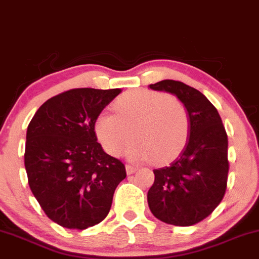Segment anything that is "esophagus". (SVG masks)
Returning <instances> with one entry per match:
<instances>
[{
    "mask_svg": "<svg viewBox=\"0 0 259 259\" xmlns=\"http://www.w3.org/2000/svg\"><path fill=\"white\" fill-rule=\"evenodd\" d=\"M138 170V168L135 167V165H132V164H126V173L127 174H134L135 171Z\"/></svg>",
    "mask_w": 259,
    "mask_h": 259,
    "instance_id": "esophagus-1",
    "label": "esophagus"
}]
</instances>
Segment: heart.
Listing matches in <instances>:
<instances>
[{
	"label": "heart",
	"instance_id": "b5f03b06",
	"mask_svg": "<svg viewBox=\"0 0 259 259\" xmlns=\"http://www.w3.org/2000/svg\"><path fill=\"white\" fill-rule=\"evenodd\" d=\"M115 114L103 113L95 121V133L106 152L117 156L127 150L134 159L167 162L180 153L190 135V115L173 95L152 90L126 92L114 102Z\"/></svg>",
	"mask_w": 259,
	"mask_h": 259
}]
</instances>
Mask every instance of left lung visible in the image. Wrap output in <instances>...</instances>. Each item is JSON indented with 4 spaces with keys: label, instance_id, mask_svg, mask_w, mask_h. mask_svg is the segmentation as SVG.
<instances>
[{
    "label": "left lung",
    "instance_id": "8db88e82",
    "mask_svg": "<svg viewBox=\"0 0 259 259\" xmlns=\"http://www.w3.org/2000/svg\"><path fill=\"white\" fill-rule=\"evenodd\" d=\"M150 88L183 101L190 115V136L170 164L153 169L148 206L159 221L190 227L207 218L227 191V132L215 107L196 89L175 80H162Z\"/></svg>",
    "mask_w": 259,
    "mask_h": 259
}]
</instances>
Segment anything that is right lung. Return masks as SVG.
<instances>
[{
	"label": "right lung",
	"instance_id": "add662e5",
	"mask_svg": "<svg viewBox=\"0 0 259 259\" xmlns=\"http://www.w3.org/2000/svg\"><path fill=\"white\" fill-rule=\"evenodd\" d=\"M120 89H72L47 100L28 125V183L45 214L61 227L84 230L111 209L125 165L97 142L95 121Z\"/></svg>",
	"mask_w": 259,
	"mask_h": 259
}]
</instances>
